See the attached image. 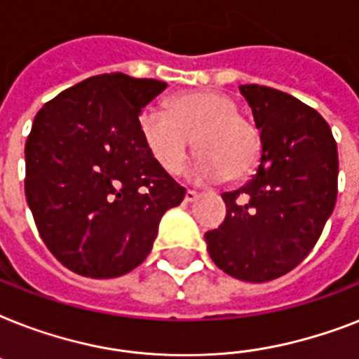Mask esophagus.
Listing matches in <instances>:
<instances>
[{"label":"esophagus","instance_id":"1","mask_svg":"<svg viewBox=\"0 0 359 359\" xmlns=\"http://www.w3.org/2000/svg\"><path fill=\"white\" fill-rule=\"evenodd\" d=\"M197 197H199V191L188 190V191H186V196H184V201L186 203H194L197 199Z\"/></svg>","mask_w":359,"mask_h":359}]
</instances>
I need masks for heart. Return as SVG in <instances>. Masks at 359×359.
Segmentation results:
<instances>
[{"mask_svg": "<svg viewBox=\"0 0 359 359\" xmlns=\"http://www.w3.org/2000/svg\"><path fill=\"white\" fill-rule=\"evenodd\" d=\"M140 134L152 158L173 175L184 169L196 140L201 154L194 175L201 180L244 179L261 156L259 128L219 91L177 95L168 109L147 106L140 115Z\"/></svg>", "mask_w": 359, "mask_h": 359, "instance_id": "obj_1", "label": "heart"}]
</instances>
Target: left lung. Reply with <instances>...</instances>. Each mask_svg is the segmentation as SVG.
I'll return each instance as SVG.
<instances>
[{
    "label": "left lung",
    "mask_w": 359,
    "mask_h": 359,
    "mask_svg": "<svg viewBox=\"0 0 359 359\" xmlns=\"http://www.w3.org/2000/svg\"><path fill=\"white\" fill-rule=\"evenodd\" d=\"M261 156L255 175L222 194L227 216L205 235L210 259L233 278L262 283L290 272L317 244L337 199L339 158L328 123L287 93L240 86Z\"/></svg>",
    "instance_id": "left-lung-1"
}]
</instances>
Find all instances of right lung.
<instances>
[{
  "label": "right lung",
  "mask_w": 359,
  "mask_h": 359,
  "mask_svg": "<svg viewBox=\"0 0 359 359\" xmlns=\"http://www.w3.org/2000/svg\"><path fill=\"white\" fill-rule=\"evenodd\" d=\"M165 81L93 76L42 106L25 141V197L39 235L86 278H119L151 253L186 190L152 158L140 115Z\"/></svg>",
  "instance_id": "add662e5"
}]
</instances>
